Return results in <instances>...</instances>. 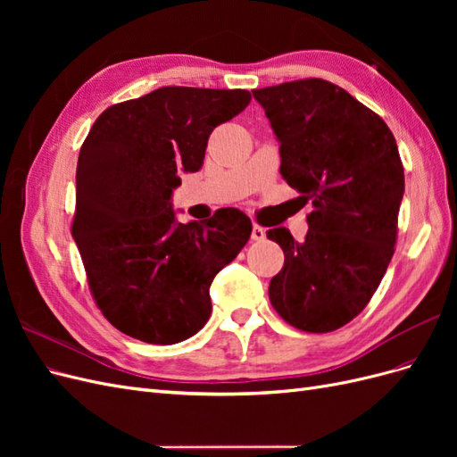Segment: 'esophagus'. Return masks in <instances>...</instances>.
Instances as JSON below:
<instances>
[{
  "label": "esophagus",
  "instance_id": "1",
  "mask_svg": "<svg viewBox=\"0 0 457 457\" xmlns=\"http://www.w3.org/2000/svg\"><path fill=\"white\" fill-rule=\"evenodd\" d=\"M265 237H267L265 228L259 227V225H253V228H252V238L257 240V242H261V240H265Z\"/></svg>",
  "mask_w": 457,
  "mask_h": 457
}]
</instances>
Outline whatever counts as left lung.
I'll return each instance as SVG.
<instances>
[{
	"label": "left lung",
	"mask_w": 457,
	"mask_h": 457,
	"mask_svg": "<svg viewBox=\"0 0 457 457\" xmlns=\"http://www.w3.org/2000/svg\"><path fill=\"white\" fill-rule=\"evenodd\" d=\"M280 143V175L312 204L309 232L286 227L267 238L284 250L269 297L287 324L334 331L361 312L395 253L404 168L386 123L326 79L255 89Z\"/></svg>",
	"instance_id": "1"
}]
</instances>
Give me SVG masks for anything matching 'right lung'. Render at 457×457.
Here are the masks:
<instances>
[{"instance_id": "1", "label": "right lung", "mask_w": 457, "mask_h": 457, "mask_svg": "<svg viewBox=\"0 0 457 457\" xmlns=\"http://www.w3.org/2000/svg\"><path fill=\"white\" fill-rule=\"evenodd\" d=\"M245 89L160 87L106 108L79 150L72 237L96 305L152 345L192 337L212 314L215 274L250 240L252 220L223 207L179 223V173L204 165L212 131L250 104Z\"/></svg>"}]
</instances>
